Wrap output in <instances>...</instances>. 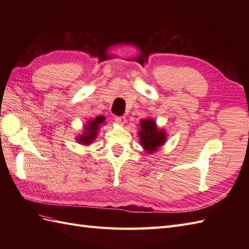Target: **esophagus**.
<instances>
[{
  "label": "esophagus",
  "instance_id": "esophagus-1",
  "mask_svg": "<svg viewBox=\"0 0 249 249\" xmlns=\"http://www.w3.org/2000/svg\"><path fill=\"white\" fill-rule=\"evenodd\" d=\"M115 122L118 124H124L125 122H126V118L124 116H116L115 118Z\"/></svg>",
  "mask_w": 249,
  "mask_h": 249
}]
</instances>
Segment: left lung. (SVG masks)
<instances>
[{
	"instance_id": "left-lung-1",
	"label": "left lung",
	"mask_w": 249,
	"mask_h": 249,
	"mask_svg": "<svg viewBox=\"0 0 249 249\" xmlns=\"http://www.w3.org/2000/svg\"><path fill=\"white\" fill-rule=\"evenodd\" d=\"M140 126L141 131L139 134L141 145L144 147V149L148 150V153L154 152L165 142L166 134L163 130L157 129L156 123L153 119L141 120Z\"/></svg>"
}]
</instances>
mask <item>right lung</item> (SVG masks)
Wrapping results in <instances>:
<instances>
[{"instance_id": "add662e5", "label": "right lung", "mask_w": 249, "mask_h": 249, "mask_svg": "<svg viewBox=\"0 0 249 249\" xmlns=\"http://www.w3.org/2000/svg\"><path fill=\"white\" fill-rule=\"evenodd\" d=\"M104 120H105L104 116H97L94 119L90 120L85 126L84 135H82V136L78 139L79 142H81L82 144H85V145L90 144V142H92V140L95 139L97 131H99V127L104 123Z\"/></svg>"}]
</instances>
